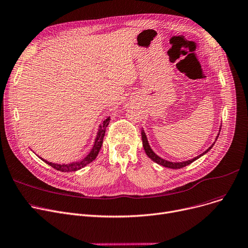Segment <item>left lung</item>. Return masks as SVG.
Returning <instances> with one entry per match:
<instances>
[{"mask_svg": "<svg viewBox=\"0 0 248 248\" xmlns=\"http://www.w3.org/2000/svg\"><path fill=\"white\" fill-rule=\"evenodd\" d=\"M220 129H221V127L219 128V132H218V134H217L215 140H217L218 136H219ZM141 137H142V143H143L144 150H145V152H146L147 156L152 160V161L156 162V163L159 164V165H162V166H164V167H168V168H172V169H179V168H182V167H185V166H187V165H189V164H191L193 161H195V160H197L198 158H200L201 156H203L205 153H207V152L213 147V145H214V143H215V142H214L206 151H204L202 154H200V155L194 157L193 159L187 160V161H182V162H172V161H168V160H165V159H163V158H161V157H159V156L151 149L150 145H149V143H148L147 136H146V134H145L143 128H142V130H141Z\"/></svg>", "mask_w": 248, "mask_h": 248, "instance_id": "8db88e82", "label": "left lung"}]
</instances>
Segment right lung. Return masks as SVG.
<instances>
[{
	"instance_id": "add662e5",
	"label": "right lung",
	"mask_w": 248,
	"mask_h": 248,
	"mask_svg": "<svg viewBox=\"0 0 248 248\" xmlns=\"http://www.w3.org/2000/svg\"><path fill=\"white\" fill-rule=\"evenodd\" d=\"M110 122V117H108L107 119H105L103 122H102V124L99 125V129H98V132H97V135H96V138H95V142H94V145L93 147L91 149V151L88 153V155H87L85 158H83L82 160H79V161H76V162H71V163H68V164H57V163H52V162H49L47 161V160L41 158L43 161H45L48 165L52 166L53 168L59 170V171H62V172H72V171H77L83 167H85L86 165H88L89 163H91L93 160L96 159L101 147H102V143H103V139H104V136H105V132H106V128L108 126Z\"/></svg>"
}]
</instances>
